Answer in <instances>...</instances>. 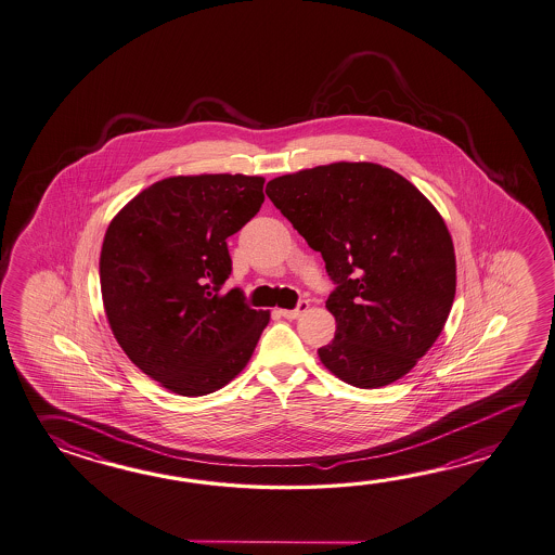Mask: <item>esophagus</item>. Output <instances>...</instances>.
Segmentation results:
<instances>
[{
  "instance_id": "1",
  "label": "esophagus",
  "mask_w": 555,
  "mask_h": 555,
  "mask_svg": "<svg viewBox=\"0 0 555 555\" xmlns=\"http://www.w3.org/2000/svg\"><path fill=\"white\" fill-rule=\"evenodd\" d=\"M308 308H310V302H308V300H300L295 310H281V314H283L284 318H288V320H295V318L300 317V314H305Z\"/></svg>"
}]
</instances>
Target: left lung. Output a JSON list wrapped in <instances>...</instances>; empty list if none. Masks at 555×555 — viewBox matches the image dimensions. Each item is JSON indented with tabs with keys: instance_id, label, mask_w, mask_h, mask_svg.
<instances>
[{
	"instance_id": "obj_1",
	"label": "left lung",
	"mask_w": 555,
	"mask_h": 555,
	"mask_svg": "<svg viewBox=\"0 0 555 555\" xmlns=\"http://www.w3.org/2000/svg\"><path fill=\"white\" fill-rule=\"evenodd\" d=\"M267 195L322 255L336 336L320 362L346 384H393L423 358L456 291L453 238L417 188L370 162H338L281 176Z\"/></svg>"
}]
</instances>
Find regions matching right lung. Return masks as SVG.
Instances as JSON below:
<instances>
[{"instance_id": "obj_1", "label": "right lung", "mask_w": 555, "mask_h": 555, "mask_svg": "<svg viewBox=\"0 0 555 555\" xmlns=\"http://www.w3.org/2000/svg\"><path fill=\"white\" fill-rule=\"evenodd\" d=\"M264 180L241 173L156 181L106 229L102 302L114 338L178 396L214 393L247 365L269 312L221 293L227 237L259 214Z\"/></svg>"}]
</instances>
